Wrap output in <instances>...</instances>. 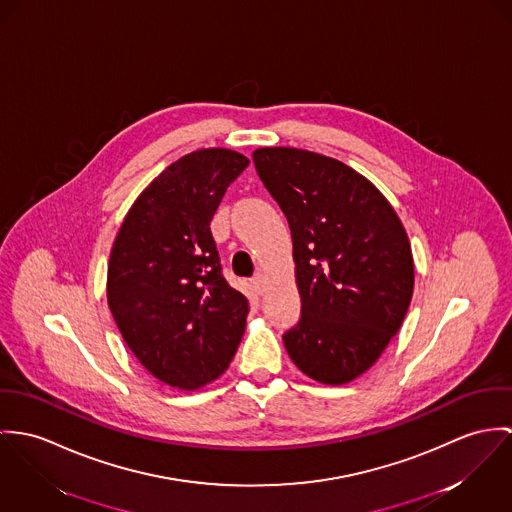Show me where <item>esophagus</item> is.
<instances>
[{
    "label": "esophagus",
    "instance_id": "esophagus-1",
    "mask_svg": "<svg viewBox=\"0 0 512 512\" xmlns=\"http://www.w3.org/2000/svg\"><path fill=\"white\" fill-rule=\"evenodd\" d=\"M251 283L255 286V290L261 294L263 290H265V284H267V277L263 275V273H257L253 279H251Z\"/></svg>",
    "mask_w": 512,
    "mask_h": 512
}]
</instances>
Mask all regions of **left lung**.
I'll use <instances>...</instances> for the list:
<instances>
[{"mask_svg":"<svg viewBox=\"0 0 512 512\" xmlns=\"http://www.w3.org/2000/svg\"><path fill=\"white\" fill-rule=\"evenodd\" d=\"M253 161L292 233L302 316L284 347L310 379L351 383L406 316L414 290L408 235L377 186L341 161L294 147L255 149Z\"/></svg>","mask_w":512,"mask_h":512,"instance_id":"8db88e82","label":"left lung"}]
</instances>
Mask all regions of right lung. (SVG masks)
Instances as JSON below:
<instances>
[{"instance_id":"add662e5","label":"right lung","mask_w":512,"mask_h":512,"mask_svg":"<svg viewBox=\"0 0 512 512\" xmlns=\"http://www.w3.org/2000/svg\"><path fill=\"white\" fill-rule=\"evenodd\" d=\"M249 165L231 149H198L133 202L108 263V306L133 355L159 381L196 391L229 367L249 312L220 265L210 222Z\"/></svg>"}]
</instances>
